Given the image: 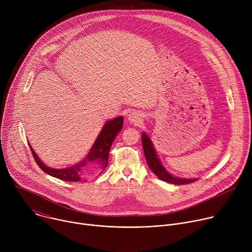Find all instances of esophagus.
<instances>
[{
  "mask_svg": "<svg viewBox=\"0 0 252 252\" xmlns=\"http://www.w3.org/2000/svg\"><path fill=\"white\" fill-rule=\"evenodd\" d=\"M142 118H143L142 114L140 112H136V111L129 113V115L127 116V120L134 125H138L142 121Z\"/></svg>",
  "mask_w": 252,
  "mask_h": 252,
  "instance_id": "1",
  "label": "esophagus"
}]
</instances>
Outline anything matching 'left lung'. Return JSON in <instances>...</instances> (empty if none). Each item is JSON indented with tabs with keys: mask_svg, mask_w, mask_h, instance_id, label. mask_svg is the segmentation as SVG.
<instances>
[{
	"mask_svg": "<svg viewBox=\"0 0 252 252\" xmlns=\"http://www.w3.org/2000/svg\"><path fill=\"white\" fill-rule=\"evenodd\" d=\"M141 141H142L143 153H145L148 165L153 170V172L158 178L161 179V181L168 183V184H173V185H189V184H191L194 181H196V179L178 178V177H174L171 174H169L164 169V167L162 166L160 161L158 160V158L156 151L154 149V146H153V142L146 133H142Z\"/></svg>",
	"mask_w": 252,
	"mask_h": 252,
	"instance_id": "8db88e82",
	"label": "left lung"
}]
</instances>
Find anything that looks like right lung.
<instances>
[{
  "instance_id": "1",
  "label": "right lung",
  "mask_w": 252,
  "mask_h": 252,
  "mask_svg": "<svg viewBox=\"0 0 252 252\" xmlns=\"http://www.w3.org/2000/svg\"><path fill=\"white\" fill-rule=\"evenodd\" d=\"M123 124H124V118L119 117L117 119H114L113 121L107 122L103 128L101 129L100 133L98 134L97 138L95 139L94 146L86 158L85 160H83L81 163L71 166V167H66L63 169H56V168H51L49 166H46L38 158L37 154H34L32 149L31 148L32 157L37 162V164L40 166V168L59 179H62V181L65 182H73V183H82L85 181V178L82 175V169L87 165L88 163L94 169L102 170L107 166V163H109V154L110 150L112 148L113 142L115 138L117 137L118 133L121 132L123 128ZM101 172V171H100Z\"/></svg>"
}]
</instances>
